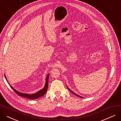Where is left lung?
<instances>
[{
  "label": "left lung",
  "mask_w": 121,
  "mask_h": 121,
  "mask_svg": "<svg viewBox=\"0 0 121 121\" xmlns=\"http://www.w3.org/2000/svg\"><path fill=\"white\" fill-rule=\"evenodd\" d=\"M67 87V88L68 89V90L69 91H71V92H72L73 94H74V95H76V96H78V97H80V98H83V97H81V96H78V95H77V94H76L75 93H74V92H73V91H71V90L70 89H69L68 87Z\"/></svg>",
  "instance_id": "left-lung-1"
}]
</instances>
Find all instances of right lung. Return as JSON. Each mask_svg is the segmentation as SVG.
Segmentation results:
<instances>
[{
  "label": "right lung",
  "mask_w": 121,
  "mask_h": 121,
  "mask_svg": "<svg viewBox=\"0 0 121 121\" xmlns=\"http://www.w3.org/2000/svg\"><path fill=\"white\" fill-rule=\"evenodd\" d=\"M48 78H49V74H48V76L47 77L46 84H45V86H44V88L43 89L40 90L39 91H38L37 93H36L35 94H27L21 93L20 92L17 91L15 89H14L12 87V86H11L10 84H9V85L11 87V88L13 90V91L16 94H17V95H18V96L22 97H24V98H26V99H38V98H40L42 96H43V95L45 94L47 92V89H48ZM5 78L6 79V77H5ZM6 80L7 81V79H6Z\"/></svg>",
  "instance_id": "obj_1"
}]
</instances>
